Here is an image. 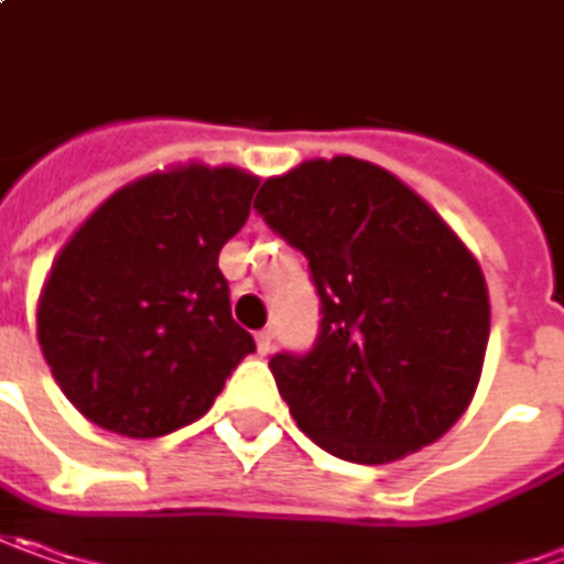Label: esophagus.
<instances>
[{
    "instance_id": "obj_1",
    "label": "esophagus",
    "mask_w": 564,
    "mask_h": 564,
    "mask_svg": "<svg viewBox=\"0 0 564 564\" xmlns=\"http://www.w3.org/2000/svg\"><path fill=\"white\" fill-rule=\"evenodd\" d=\"M256 346H259L262 356H268L271 346H274V330H259V334H256Z\"/></svg>"
}]
</instances>
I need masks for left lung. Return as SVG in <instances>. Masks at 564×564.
<instances>
[{"label":"left lung","instance_id":"obj_1","mask_svg":"<svg viewBox=\"0 0 564 564\" xmlns=\"http://www.w3.org/2000/svg\"><path fill=\"white\" fill-rule=\"evenodd\" d=\"M256 212L308 259L321 330L271 375L330 456L383 465L440 440L475 397L490 340L487 281L415 189L352 155L268 177Z\"/></svg>","mask_w":564,"mask_h":564}]
</instances>
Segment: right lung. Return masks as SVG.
<instances>
[{"instance_id": "add662e5", "label": "right lung", "mask_w": 564, "mask_h": 564, "mask_svg": "<svg viewBox=\"0 0 564 564\" xmlns=\"http://www.w3.org/2000/svg\"><path fill=\"white\" fill-rule=\"evenodd\" d=\"M259 177L199 162L121 186L74 230L36 305V340L80 415L121 437L203 417L256 352L230 315L221 246Z\"/></svg>"}]
</instances>
